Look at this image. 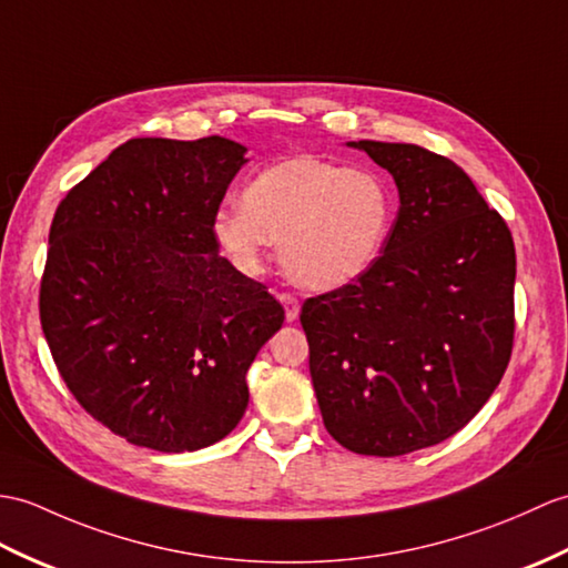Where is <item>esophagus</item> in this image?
Here are the masks:
<instances>
[{
    "label": "esophagus",
    "instance_id": "34e87169",
    "mask_svg": "<svg viewBox=\"0 0 568 568\" xmlns=\"http://www.w3.org/2000/svg\"><path fill=\"white\" fill-rule=\"evenodd\" d=\"M281 302H283V307H285V322L293 324L297 316H300V302H297V297L290 295V293H283Z\"/></svg>",
    "mask_w": 568,
    "mask_h": 568
}]
</instances>
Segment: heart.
<instances>
[{"instance_id": "obj_1", "label": "heart", "mask_w": 568, "mask_h": 568, "mask_svg": "<svg viewBox=\"0 0 568 568\" xmlns=\"http://www.w3.org/2000/svg\"><path fill=\"white\" fill-rule=\"evenodd\" d=\"M397 213L389 179L314 154L287 156L246 183L242 203L220 207L213 240L232 266L254 275L273 242L283 271L310 290H338L371 273Z\"/></svg>"}]
</instances>
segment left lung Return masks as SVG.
Returning <instances> with one entry per match:
<instances>
[{
    "instance_id": "8db88e82",
    "label": "left lung",
    "mask_w": 568,
    "mask_h": 568,
    "mask_svg": "<svg viewBox=\"0 0 568 568\" xmlns=\"http://www.w3.org/2000/svg\"><path fill=\"white\" fill-rule=\"evenodd\" d=\"M387 169L399 213L377 266L302 305L310 375L332 438L397 457L479 414L513 348L516 246L455 162L418 144L348 142Z\"/></svg>"
}]
</instances>
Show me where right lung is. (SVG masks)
Here are the masks:
<instances>
[{
    "label": "right lung",
    "mask_w": 568,
    "mask_h": 568,
    "mask_svg": "<svg viewBox=\"0 0 568 568\" xmlns=\"http://www.w3.org/2000/svg\"><path fill=\"white\" fill-rule=\"evenodd\" d=\"M246 148L135 138L58 205L41 324L62 379L128 443L193 453L230 435L283 307L210 232Z\"/></svg>",
    "instance_id": "1"
}]
</instances>
